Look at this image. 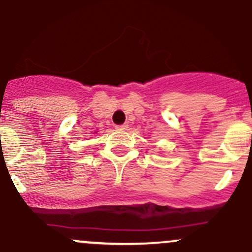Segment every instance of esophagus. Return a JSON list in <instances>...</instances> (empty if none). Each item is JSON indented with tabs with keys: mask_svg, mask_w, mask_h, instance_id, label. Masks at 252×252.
<instances>
[{
	"mask_svg": "<svg viewBox=\"0 0 252 252\" xmlns=\"http://www.w3.org/2000/svg\"><path fill=\"white\" fill-rule=\"evenodd\" d=\"M128 124L126 123H124V124H121V126H116V129H118V130H126L128 129Z\"/></svg>",
	"mask_w": 252,
	"mask_h": 252,
	"instance_id": "obj_1",
	"label": "esophagus"
}]
</instances>
